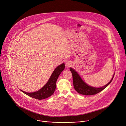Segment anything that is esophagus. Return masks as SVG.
<instances>
[{"label": "esophagus", "instance_id": "obj_1", "mask_svg": "<svg viewBox=\"0 0 126 126\" xmlns=\"http://www.w3.org/2000/svg\"><path fill=\"white\" fill-rule=\"evenodd\" d=\"M65 65L66 66H70V65H71V62L69 60H67L65 62Z\"/></svg>", "mask_w": 126, "mask_h": 126}]
</instances>
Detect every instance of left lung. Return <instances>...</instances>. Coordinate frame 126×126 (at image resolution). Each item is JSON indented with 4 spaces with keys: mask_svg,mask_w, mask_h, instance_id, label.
<instances>
[{
    "mask_svg": "<svg viewBox=\"0 0 126 126\" xmlns=\"http://www.w3.org/2000/svg\"><path fill=\"white\" fill-rule=\"evenodd\" d=\"M70 70L72 74L73 83L74 89L78 93L86 96L95 95L102 91L111 83L114 75V73L110 81L104 86L100 87H95L91 86L85 83L78 73L73 69L70 68Z\"/></svg>",
    "mask_w": 126,
    "mask_h": 126,
    "instance_id": "1",
    "label": "left lung"
}]
</instances>
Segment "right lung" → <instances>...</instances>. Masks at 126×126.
Segmentation results:
<instances>
[{
	"label": "right lung",
	"mask_w": 126,
	"mask_h": 126,
	"mask_svg": "<svg viewBox=\"0 0 126 126\" xmlns=\"http://www.w3.org/2000/svg\"><path fill=\"white\" fill-rule=\"evenodd\" d=\"M65 69V64L63 63L58 66L53 72L49 80L39 90L28 93L20 89L22 92L28 96L38 99H43L52 96L54 93L56 88V81L63 70Z\"/></svg>",
	"instance_id": "right-lung-1"
}]
</instances>
